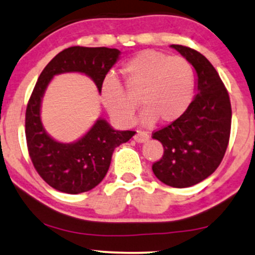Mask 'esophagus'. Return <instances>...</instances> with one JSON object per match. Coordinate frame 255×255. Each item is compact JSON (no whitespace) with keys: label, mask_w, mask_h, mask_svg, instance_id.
<instances>
[{"label":"esophagus","mask_w":255,"mask_h":255,"mask_svg":"<svg viewBox=\"0 0 255 255\" xmlns=\"http://www.w3.org/2000/svg\"><path fill=\"white\" fill-rule=\"evenodd\" d=\"M133 138L136 142L143 143V142H146V140L150 138V136H149V133L145 132V131H137L136 134L133 136Z\"/></svg>","instance_id":"obj_1"}]
</instances>
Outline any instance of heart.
Here are the masks:
<instances>
[{
	"label": "heart",
	"mask_w": 255,
	"mask_h": 255,
	"mask_svg": "<svg viewBox=\"0 0 255 255\" xmlns=\"http://www.w3.org/2000/svg\"><path fill=\"white\" fill-rule=\"evenodd\" d=\"M122 73L131 96L140 93L139 104L144 109L140 121L145 125L153 124L157 119L165 124L177 121L193 100L195 72L183 58L143 51L125 62ZM100 99L118 125L132 124L137 103L128 96L117 78L105 77L100 87Z\"/></svg>",
	"instance_id": "heart-1"
}]
</instances>
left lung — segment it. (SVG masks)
Returning <instances> with one entry per match:
<instances>
[{"instance_id": "left-lung-1", "label": "left lung", "mask_w": 255, "mask_h": 255, "mask_svg": "<svg viewBox=\"0 0 255 255\" xmlns=\"http://www.w3.org/2000/svg\"><path fill=\"white\" fill-rule=\"evenodd\" d=\"M194 66L197 93L184 115L152 133L162 143V158L152 164L159 181L174 188L200 183L214 172L227 150L232 106L214 66L189 47L171 45Z\"/></svg>"}]
</instances>
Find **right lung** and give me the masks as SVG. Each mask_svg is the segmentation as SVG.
Listing matches in <instances>:
<instances>
[{"label": "right lung", "instance_id": "1", "mask_svg": "<svg viewBox=\"0 0 255 255\" xmlns=\"http://www.w3.org/2000/svg\"><path fill=\"white\" fill-rule=\"evenodd\" d=\"M119 54L118 49L108 47H70L49 61L36 81L26 110L27 147L37 174L56 190L80 194L93 189L105 177L113 150L136 132L115 130L108 122L98 119L77 142H56L47 134L40 118L47 85L56 74L80 72L89 75L100 92L103 80Z\"/></svg>", "mask_w": 255, "mask_h": 255}]
</instances>
